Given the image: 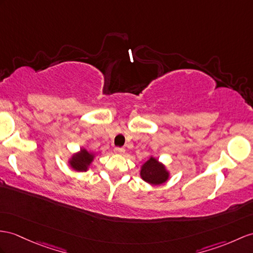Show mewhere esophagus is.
Listing matches in <instances>:
<instances>
[{
  "instance_id": "34e87169",
  "label": "esophagus",
  "mask_w": 253,
  "mask_h": 253,
  "mask_svg": "<svg viewBox=\"0 0 253 253\" xmlns=\"http://www.w3.org/2000/svg\"><path fill=\"white\" fill-rule=\"evenodd\" d=\"M114 151H115V153H117V155H123V153L126 152V149L122 147H116Z\"/></svg>"
}]
</instances>
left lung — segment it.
Segmentation results:
<instances>
[{
	"label": "left lung",
	"instance_id": "1",
	"mask_svg": "<svg viewBox=\"0 0 253 253\" xmlns=\"http://www.w3.org/2000/svg\"><path fill=\"white\" fill-rule=\"evenodd\" d=\"M140 177L146 182L153 184V186H158V184H162L169 179V173L166 170L162 163H160L156 158L150 157L149 160L141 166Z\"/></svg>",
	"mask_w": 253,
	"mask_h": 253
}]
</instances>
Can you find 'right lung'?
I'll list each match as a JSON object with an SVG mask.
<instances>
[{
    "mask_svg": "<svg viewBox=\"0 0 253 253\" xmlns=\"http://www.w3.org/2000/svg\"><path fill=\"white\" fill-rule=\"evenodd\" d=\"M94 160V153L89 152L84 148H82L79 152L75 153L70 159V165L71 168L76 171H87L90 164Z\"/></svg>",
    "mask_w": 253,
    "mask_h": 253,
    "instance_id": "add662e5",
    "label": "right lung"
}]
</instances>
